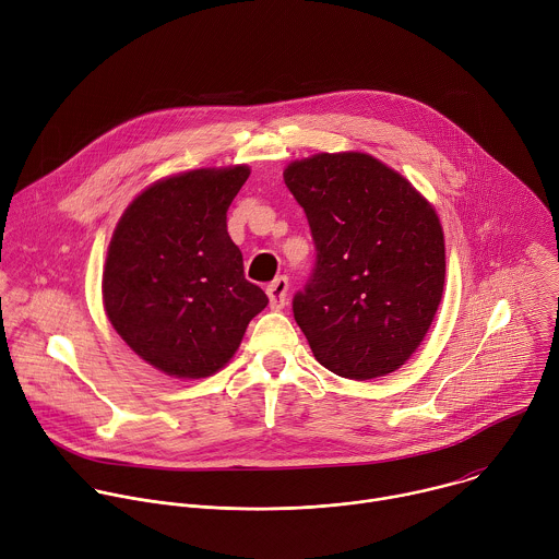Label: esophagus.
<instances>
[{
  "instance_id": "1",
  "label": "esophagus",
  "mask_w": 559,
  "mask_h": 559,
  "mask_svg": "<svg viewBox=\"0 0 559 559\" xmlns=\"http://www.w3.org/2000/svg\"><path fill=\"white\" fill-rule=\"evenodd\" d=\"M287 296H289V278L287 276H278L267 285V298H270V307L272 309H283L287 305Z\"/></svg>"
}]
</instances>
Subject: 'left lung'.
<instances>
[{
  "mask_svg": "<svg viewBox=\"0 0 559 559\" xmlns=\"http://www.w3.org/2000/svg\"><path fill=\"white\" fill-rule=\"evenodd\" d=\"M316 265L292 309L316 359L346 380L397 370L426 337L445 283V243L430 202L368 153L292 162Z\"/></svg>",
  "mask_w": 559,
  "mask_h": 559,
  "instance_id": "8db88e82",
  "label": "left lung"
}]
</instances>
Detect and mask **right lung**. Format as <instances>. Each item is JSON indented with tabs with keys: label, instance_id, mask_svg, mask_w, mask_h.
I'll use <instances>...</instances> for the list:
<instances>
[{
	"label": "right lung",
	"instance_id": "1",
	"mask_svg": "<svg viewBox=\"0 0 559 559\" xmlns=\"http://www.w3.org/2000/svg\"><path fill=\"white\" fill-rule=\"evenodd\" d=\"M250 168H198L151 183L122 213L105 261L103 302L118 335L179 380L217 373L265 292L246 281L226 213Z\"/></svg>",
	"mask_w": 559,
	"mask_h": 559
}]
</instances>
